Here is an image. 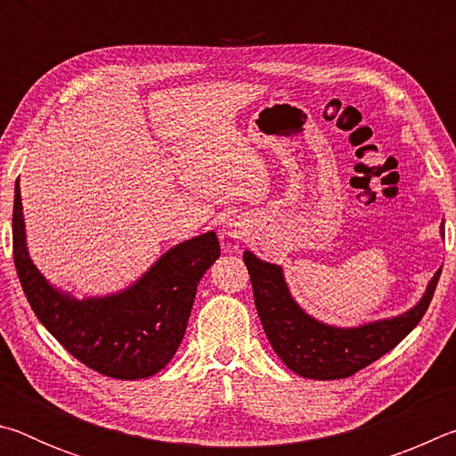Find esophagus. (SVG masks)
Segmentation results:
<instances>
[{
	"instance_id": "obj_1",
	"label": "esophagus",
	"mask_w": 456,
	"mask_h": 456,
	"mask_svg": "<svg viewBox=\"0 0 456 456\" xmlns=\"http://www.w3.org/2000/svg\"><path fill=\"white\" fill-rule=\"evenodd\" d=\"M243 235V229L237 225V223H229V225L225 227V237L229 239H239Z\"/></svg>"
}]
</instances>
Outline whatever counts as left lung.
Listing matches in <instances>:
<instances>
[{
  "label": "left lung",
  "instance_id": "left-lung-1",
  "mask_svg": "<svg viewBox=\"0 0 456 456\" xmlns=\"http://www.w3.org/2000/svg\"><path fill=\"white\" fill-rule=\"evenodd\" d=\"M444 235V225H441ZM251 275L253 297L259 320L273 352L291 372L312 380H339L356 374L390 352L416 328L435 296L443 267L432 275L427 291L404 314L362 323L356 328H338L305 314L289 293L281 265L243 253Z\"/></svg>",
  "mask_w": 456,
  "mask_h": 456
}]
</instances>
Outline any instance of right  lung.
I'll return each instance as SVG.
<instances>
[{"label":"right lung","mask_w":456,"mask_h":456,"mask_svg":"<svg viewBox=\"0 0 456 456\" xmlns=\"http://www.w3.org/2000/svg\"><path fill=\"white\" fill-rule=\"evenodd\" d=\"M13 264L44 328L96 372L138 380L163 370L183 342L197 285L221 256L215 231L163 253L126 289L76 299L45 280L28 251L20 183L13 195Z\"/></svg>","instance_id":"right-lung-1"}]
</instances>
